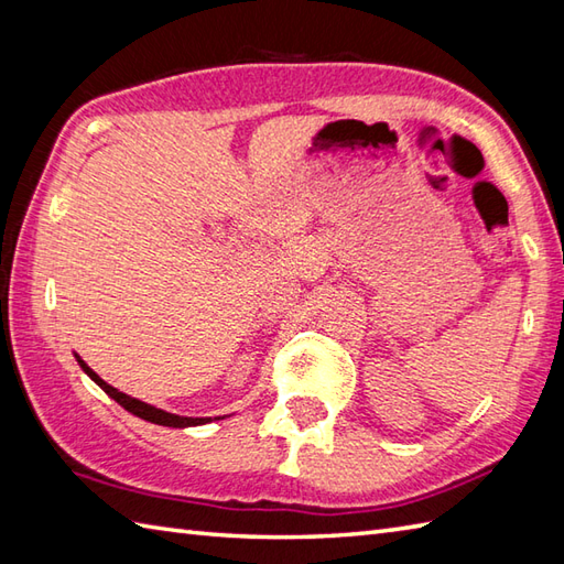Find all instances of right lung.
I'll return each instance as SVG.
<instances>
[{
	"label": "right lung",
	"instance_id": "1",
	"mask_svg": "<svg viewBox=\"0 0 564 564\" xmlns=\"http://www.w3.org/2000/svg\"><path fill=\"white\" fill-rule=\"evenodd\" d=\"M75 358H77V364H79V368L84 370V373H87L94 382H97V386L109 394V398H113L118 404L123 406V410H128L130 414H135V416H140V419H145V422H152V424H160V426H172V429H186V426H200V424H208V422H213L210 416H178V414H172V412H164V410H160V406H152V404H148V402H142V400H135V398H130V394H126V392H121V390H116L113 386H109V382L106 380H101L97 373H94V370L82 361V358L75 354ZM215 419H225V416H215Z\"/></svg>",
	"mask_w": 564,
	"mask_h": 564
}]
</instances>
